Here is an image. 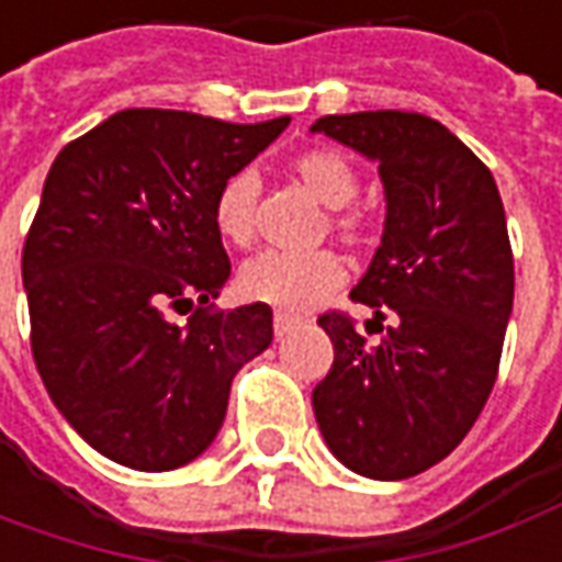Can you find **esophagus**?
Instances as JSON below:
<instances>
[{"label":"esophagus","mask_w":562,"mask_h":562,"mask_svg":"<svg viewBox=\"0 0 562 562\" xmlns=\"http://www.w3.org/2000/svg\"><path fill=\"white\" fill-rule=\"evenodd\" d=\"M293 327H296V321L290 318V315H284V312H274V336H278V339H284Z\"/></svg>","instance_id":"esophagus-1"}]
</instances>
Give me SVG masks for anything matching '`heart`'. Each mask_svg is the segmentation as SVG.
I'll list each match as a JSON object with an SVG mask.
<instances>
[{"label":"heart","mask_w":562,"mask_h":562,"mask_svg":"<svg viewBox=\"0 0 562 562\" xmlns=\"http://www.w3.org/2000/svg\"><path fill=\"white\" fill-rule=\"evenodd\" d=\"M290 177L308 195L330 207L327 229L348 247L367 241V220L348 204L358 195V173L339 149L312 146L288 161ZM259 180L254 170H235L223 180L214 199V229L232 247H250L257 238ZM346 266L330 250L315 254H262L241 269L238 288L250 303H266L290 315H303L342 288Z\"/></svg>","instance_id":"1"}]
</instances>
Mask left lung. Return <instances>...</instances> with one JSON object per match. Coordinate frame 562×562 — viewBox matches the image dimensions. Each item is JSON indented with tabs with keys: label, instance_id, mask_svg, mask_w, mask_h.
<instances>
[{
	"label": "left lung",
	"instance_id": "8db88e82",
	"mask_svg": "<svg viewBox=\"0 0 562 562\" xmlns=\"http://www.w3.org/2000/svg\"><path fill=\"white\" fill-rule=\"evenodd\" d=\"M312 131L373 158L385 186L382 244L351 290L382 339L321 315L333 367L312 392L315 419L342 465L404 481L447 459L493 392L514 305L505 207L490 168L428 115H324Z\"/></svg>",
	"mask_w": 562,
	"mask_h": 562
}]
</instances>
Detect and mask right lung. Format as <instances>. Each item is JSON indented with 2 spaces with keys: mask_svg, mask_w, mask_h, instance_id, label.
I'll return each instance as SVG.
<instances>
[{
  "mask_svg": "<svg viewBox=\"0 0 562 562\" xmlns=\"http://www.w3.org/2000/svg\"><path fill=\"white\" fill-rule=\"evenodd\" d=\"M288 125L122 110L54 158L23 241L30 346L54 406L112 462H192L226 419L235 373L272 342L266 303H211L232 272L214 199ZM180 304L193 312L173 325Z\"/></svg>",
  "mask_w": 562,
  "mask_h": 562,
  "instance_id": "obj_1",
  "label": "right lung"
}]
</instances>
